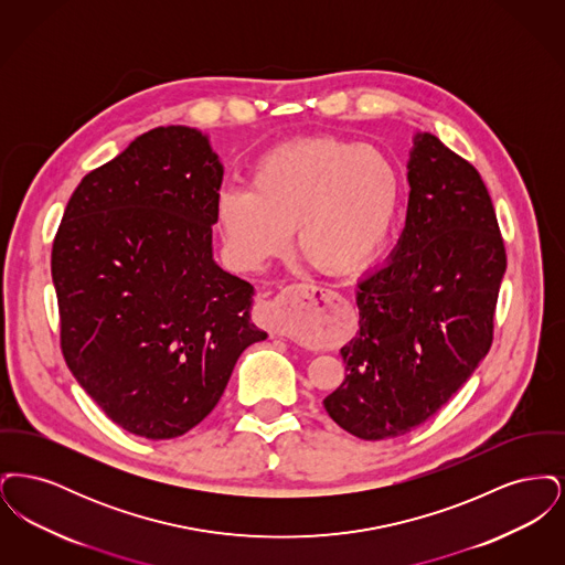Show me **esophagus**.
Wrapping results in <instances>:
<instances>
[{
    "instance_id": "esophagus-1",
    "label": "esophagus",
    "mask_w": 565,
    "mask_h": 565,
    "mask_svg": "<svg viewBox=\"0 0 565 565\" xmlns=\"http://www.w3.org/2000/svg\"><path fill=\"white\" fill-rule=\"evenodd\" d=\"M337 298V292L326 290L313 284H292L281 295L258 302L254 311V320L270 334L284 337L288 334V318L298 307H313L318 302H328Z\"/></svg>"
}]
</instances>
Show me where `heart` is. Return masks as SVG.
Returning a JSON list of instances; mask_svg holds the SVG:
<instances>
[{
    "mask_svg": "<svg viewBox=\"0 0 565 565\" xmlns=\"http://www.w3.org/2000/svg\"><path fill=\"white\" fill-rule=\"evenodd\" d=\"M403 199V178L383 150L334 135L295 139L254 164L249 190H224L217 222L231 256L258 269L296 243L328 273L371 263Z\"/></svg>",
    "mask_w": 565,
    "mask_h": 565,
    "instance_id": "heart-1",
    "label": "heart"
}]
</instances>
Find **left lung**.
Returning a JSON list of instances; mask_svg holds the SVG:
<instances>
[{
    "label": "left lung",
    "mask_w": 565,
    "mask_h": 565,
    "mask_svg": "<svg viewBox=\"0 0 565 565\" xmlns=\"http://www.w3.org/2000/svg\"><path fill=\"white\" fill-rule=\"evenodd\" d=\"M398 245L360 279V330L341 350L345 381L323 398L343 430L396 438L447 404L493 341L507 249L479 171L417 134Z\"/></svg>",
    "instance_id": "obj_1"
}]
</instances>
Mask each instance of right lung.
Listing matches in <instances>:
<instances>
[{
	"mask_svg": "<svg viewBox=\"0 0 565 565\" xmlns=\"http://www.w3.org/2000/svg\"><path fill=\"white\" fill-rule=\"evenodd\" d=\"M224 167L207 135L159 127L82 178L53 243L63 358L122 430L182 436L224 394L254 288L215 265Z\"/></svg>",
	"mask_w": 565,
	"mask_h": 565,
	"instance_id": "right-lung-1",
	"label": "right lung"
}]
</instances>
